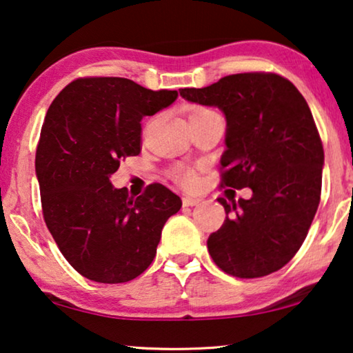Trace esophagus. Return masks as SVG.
<instances>
[{
	"label": "esophagus",
	"instance_id": "1",
	"mask_svg": "<svg viewBox=\"0 0 353 353\" xmlns=\"http://www.w3.org/2000/svg\"><path fill=\"white\" fill-rule=\"evenodd\" d=\"M201 203V199L197 197H183V205L185 207H194V205H199Z\"/></svg>",
	"mask_w": 353,
	"mask_h": 353
}]
</instances>
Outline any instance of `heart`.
Masks as SVG:
<instances>
[{
  "label": "heart",
  "instance_id": "b5f03b06",
  "mask_svg": "<svg viewBox=\"0 0 353 353\" xmlns=\"http://www.w3.org/2000/svg\"><path fill=\"white\" fill-rule=\"evenodd\" d=\"M205 111H208V110H197V111H194L192 114L205 113ZM170 176L173 178V180H176L178 183H181V185H186V186L192 185V183H194V172L189 170V168L185 167V165L173 167L170 170Z\"/></svg>",
  "mask_w": 353,
  "mask_h": 353
}]
</instances>
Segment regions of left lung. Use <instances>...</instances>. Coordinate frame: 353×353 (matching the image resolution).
Returning <instances> with one entry per match:
<instances>
[{
    "instance_id": "left-lung-1",
    "label": "left lung",
    "mask_w": 353,
    "mask_h": 353,
    "mask_svg": "<svg viewBox=\"0 0 353 353\" xmlns=\"http://www.w3.org/2000/svg\"><path fill=\"white\" fill-rule=\"evenodd\" d=\"M180 95L223 111L221 188L252 189L250 199H218L226 219L207 240L214 264L240 279L282 269L303 245L320 203L325 154L307 101L275 73L224 76Z\"/></svg>"
}]
</instances>
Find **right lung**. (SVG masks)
Here are the masks:
<instances>
[{
  "label": "right lung",
  "mask_w": 353,
  "mask_h": 353,
  "mask_svg": "<svg viewBox=\"0 0 353 353\" xmlns=\"http://www.w3.org/2000/svg\"><path fill=\"white\" fill-rule=\"evenodd\" d=\"M176 97L125 78H79L49 106L34 161L41 205L60 252L85 279L139 277L156 256L165 221L181 208L159 183L130 197L110 181L122 157L140 154L143 117Z\"/></svg>",
  "instance_id": "1"
}]
</instances>
